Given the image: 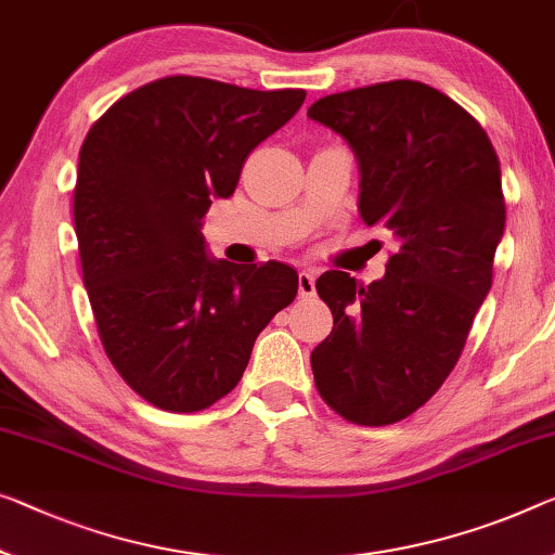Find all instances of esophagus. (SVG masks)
<instances>
[{"label":"esophagus","instance_id":"1","mask_svg":"<svg viewBox=\"0 0 555 555\" xmlns=\"http://www.w3.org/2000/svg\"><path fill=\"white\" fill-rule=\"evenodd\" d=\"M297 293H300V297H314V275L310 270H302L297 275Z\"/></svg>","mask_w":555,"mask_h":555}]
</instances>
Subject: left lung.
Returning a JSON list of instances; mask_svg holds the SVG:
<instances>
[{
    "label": "left lung",
    "instance_id": "8db88e82",
    "mask_svg": "<svg viewBox=\"0 0 555 555\" xmlns=\"http://www.w3.org/2000/svg\"><path fill=\"white\" fill-rule=\"evenodd\" d=\"M307 116L352 146L360 216L399 241L377 283L318 278L335 322L310 354L314 387L343 420L387 426L444 385L491 289L506 223L499 156L466 108L412 79L330 93Z\"/></svg>",
    "mask_w": 555,
    "mask_h": 555
}]
</instances>
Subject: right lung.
Segmentation results:
<instances>
[{
	"mask_svg": "<svg viewBox=\"0 0 555 555\" xmlns=\"http://www.w3.org/2000/svg\"><path fill=\"white\" fill-rule=\"evenodd\" d=\"M302 101V89L164 76L118 99L81 143L83 285L111 364L153 406L191 414L230 395L255 339L295 300L283 262L210 260L201 220Z\"/></svg>",
	"mask_w": 555,
	"mask_h": 555,
	"instance_id": "1",
	"label": "right lung"
}]
</instances>
